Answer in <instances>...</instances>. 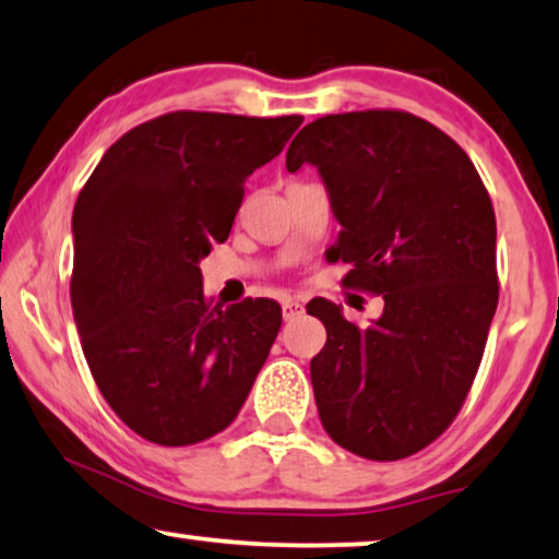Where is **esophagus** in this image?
I'll return each mask as SVG.
<instances>
[{
	"label": "esophagus",
	"instance_id": "obj_1",
	"mask_svg": "<svg viewBox=\"0 0 559 559\" xmlns=\"http://www.w3.org/2000/svg\"><path fill=\"white\" fill-rule=\"evenodd\" d=\"M302 312H305V307L299 305L297 299H285V302H282V318H285V322L299 318Z\"/></svg>",
	"mask_w": 559,
	"mask_h": 559
}]
</instances>
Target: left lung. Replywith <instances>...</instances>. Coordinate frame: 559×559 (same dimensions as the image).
I'll list each match as a JSON object with an SVG mask.
<instances>
[{
	"mask_svg": "<svg viewBox=\"0 0 559 559\" xmlns=\"http://www.w3.org/2000/svg\"><path fill=\"white\" fill-rule=\"evenodd\" d=\"M302 164L343 226L328 249L353 262L343 285L385 302L368 328L307 305L328 330L310 362L320 420L362 459H406L447 431L479 370L499 299L495 206L461 145L403 110L312 120L287 151V171Z\"/></svg>",
	"mask_w": 559,
	"mask_h": 559,
	"instance_id": "1",
	"label": "left lung"
}]
</instances>
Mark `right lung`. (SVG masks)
<instances>
[{
  "mask_svg": "<svg viewBox=\"0 0 559 559\" xmlns=\"http://www.w3.org/2000/svg\"><path fill=\"white\" fill-rule=\"evenodd\" d=\"M299 123L166 112L112 143L80 191L72 314L103 399L145 441L191 447L224 431L270 355L282 307L212 305L199 262Z\"/></svg>",
  "mask_w": 559,
  "mask_h": 559,
  "instance_id": "obj_1",
  "label": "right lung"
}]
</instances>
